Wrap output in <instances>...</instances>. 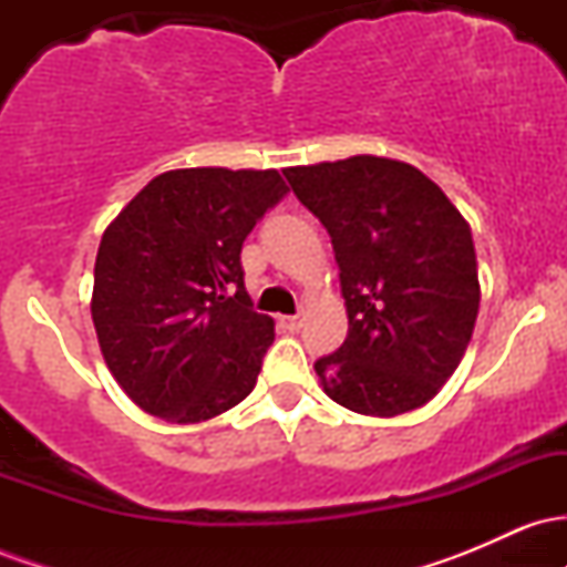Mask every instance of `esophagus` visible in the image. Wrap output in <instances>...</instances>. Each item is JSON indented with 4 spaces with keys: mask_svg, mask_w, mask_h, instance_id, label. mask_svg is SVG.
<instances>
[{
    "mask_svg": "<svg viewBox=\"0 0 567 567\" xmlns=\"http://www.w3.org/2000/svg\"><path fill=\"white\" fill-rule=\"evenodd\" d=\"M279 324H282L285 330H288V333H296L298 328H301L303 324V317L301 315H290V317H279Z\"/></svg>",
    "mask_w": 567,
    "mask_h": 567,
    "instance_id": "esophagus-1",
    "label": "esophagus"
}]
</instances>
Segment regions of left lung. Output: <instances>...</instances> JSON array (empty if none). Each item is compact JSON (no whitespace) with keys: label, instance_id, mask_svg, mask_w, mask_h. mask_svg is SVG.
Returning a JSON list of instances; mask_svg holds the SVG:
<instances>
[{"label":"left lung","instance_id":"1","mask_svg":"<svg viewBox=\"0 0 567 567\" xmlns=\"http://www.w3.org/2000/svg\"><path fill=\"white\" fill-rule=\"evenodd\" d=\"M330 234L349 333L315 362L324 394L362 415L410 413L445 386L472 341V229L419 167L357 154L285 167Z\"/></svg>","mask_w":567,"mask_h":567}]
</instances>
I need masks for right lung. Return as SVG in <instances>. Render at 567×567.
Here are the masks:
<instances>
[{
    "label": "right lung",
    "mask_w": 567,
    "mask_h": 567,
    "mask_svg": "<svg viewBox=\"0 0 567 567\" xmlns=\"http://www.w3.org/2000/svg\"><path fill=\"white\" fill-rule=\"evenodd\" d=\"M285 194L277 171L184 167L148 181L106 226L90 311L141 410L199 424L252 392L275 320L252 311L239 252Z\"/></svg>",
    "instance_id": "right-lung-1"
}]
</instances>
